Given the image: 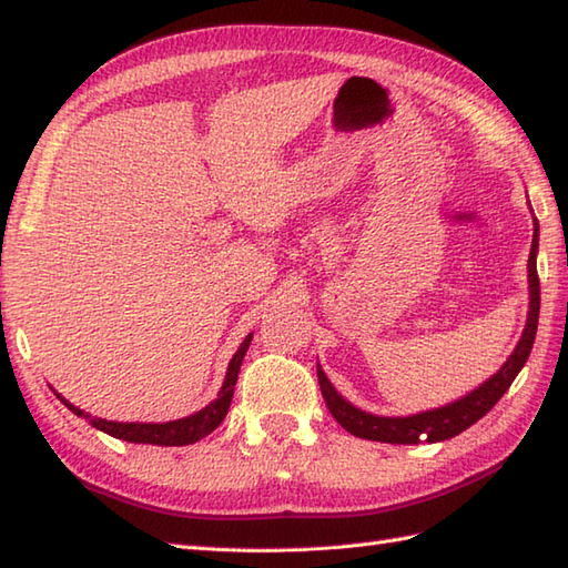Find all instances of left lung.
<instances>
[{
    "mask_svg": "<svg viewBox=\"0 0 568 568\" xmlns=\"http://www.w3.org/2000/svg\"><path fill=\"white\" fill-rule=\"evenodd\" d=\"M537 246H539V229L535 222V236H532V248H529V261H527V275H529V315L525 332L517 342L515 352L510 358L505 361L503 368L490 376L484 385H478L474 393L456 403H449L437 409H427V413L409 415V417H378L364 413V409L354 407L346 403L344 397L334 390L329 378L324 376V371L317 366V378L322 397L327 403L329 413L339 425L352 432L358 439H371V442H385V444H419V442H444L452 439L456 434H462L470 425L490 413V407L496 405L505 390L510 388L517 373L523 371L527 364V356L532 352L535 336H537V322H539V277H537Z\"/></svg>",
    "mask_w": 568,
    "mask_h": 568,
    "instance_id": "8db88e82",
    "label": "left lung"
}]
</instances>
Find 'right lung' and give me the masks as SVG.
I'll use <instances>...</instances> for the list:
<instances>
[{"instance_id":"1","label":"right lung","mask_w":568,"mask_h":568,"mask_svg":"<svg viewBox=\"0 0 568 568\" xmlns=\"http://www.w3.org/2000/svg\"><path fill=\"white\" fill-rule=\"evenodd\" d=\"M251 336L248 334L244 342H241L239 352L229 361V368H226V378L222 383V390L216 393L214 400L202 407L200 413L183 417V419H175V422H161V425H153V422H106L100 417H90L84 415L80 407L70 405L63 395H55L60 397V403H63L70 413H75L78 417L90 419L92 427H98L100 432H106L110 437L116 439H124V442H134V444H159V446H185V444H195L202 437H207L210 432H214L216 427L222 425V419L229 413V405H232V397H234V385L239 378V371H241V361H244L246 352H248V344H251Z\"/></svg>"}]
</instances>
